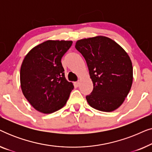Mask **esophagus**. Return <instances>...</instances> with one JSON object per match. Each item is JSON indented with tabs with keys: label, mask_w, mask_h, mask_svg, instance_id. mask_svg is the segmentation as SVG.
Here are the masks:
<instances>
[{
	"label": "esophagus",
	"mask_w": 152,
	"mask_h": 152,
	"mask_svg": "<svg viewBox=\"0 0 152 152\" xmlns=\"http://www.w3.org/2000/svg\"><path fill=\"white\" fill-rule=\"evenodd\" d=\"M75 85L76 86H79V85H80V82H75Z\"/></svg>",
	"instance_id": "1"
}]
</instances>
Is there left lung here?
<instances>
[{
  "label": "left lung",
  "instance_id": "left-lung-1",
  "mask_svg": "<svg viewBox=\"0 0 152 152\" xmlns=\"http://www.w3.org/2000/svg\"><path fill=\"white\" fill-rule=\"evenodd\" d=\"M75 48L88 66L93 90L86 97L91 107L111 112L120 107L133 82V66L129 56L115 41L107 37L83 39Z\"/></svg>",
  "mask_w": 152,
  "mask_h": 152
}]
</instances>
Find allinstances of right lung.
Instances as JSON below:
<instances>
[{"mask_svg":"<svg viewBox=\"0 0 152 152\" xmlns=\"http://www.w3.org/2000/svg\"><path fill=\"white\" fill-rule=\"evenodd\" d=\"M72 43L48 40L33 48L25 57L20 71V87L37 111L52 113L66 104L74 86L66 80L61 59Z\"/></svg>","mask_w":152,"mask_h":152,"instance_id":"1","label":"right lung"}]
</instances>
